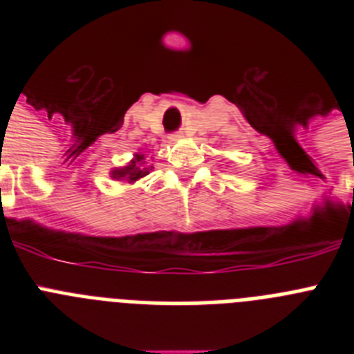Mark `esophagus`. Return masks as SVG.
<instances>
[{"label":"esophagus","mask_w":354,"mask_h":354,"mask_svg":"<svg viewBox=\"0 0 354 354\" xmlns=\"http://www.w3.org/2000/svg\"><path fill=\"white\" fill-rule=\"evenodd\" d=\"M180 138H184V133H174V134H170V140H171V142H177V140H180Z\"/></svg>","instance_id":"1"}]
</instances>
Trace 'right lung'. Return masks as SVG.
<instances>
[{"label":"right lung","instance_id":"right-lung-1","mask_svg":"<svg viewBox=\"0 0 354 354\" xmlns=\"http://www.w3.org/2000/svg\"><path fill=\"white\" fill-rule=\"evenodd\" d=\"M150 170H152V167L150 168L145 167V156L136 154L127 167L115 168V170L111 171V179L131 184V183H136V180L142 179V177H145V175H149Z\"/></svg>","mask_w":354,"mask_h":354}]
</instances>
